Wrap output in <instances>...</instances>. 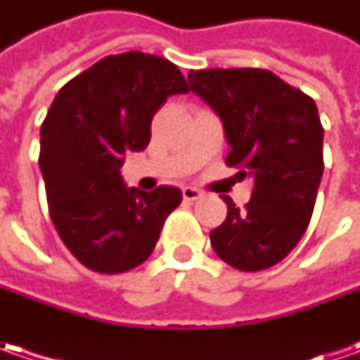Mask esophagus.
I'll return each mask as SVG.
<instances>
[{"mask_svg": "<svg viewBox=\"0 0 360 360\" xmlns=\"http://www.w3.org/2000/svg\"><path fill=\"white\" fill-rule=\"evenodd\" d=\"M182 196H184V200L194 202V200H198V198H200L202 192L198 190V188H194V186H184V188H182Z\"/></svg>", "mask_w": 360, "mask_h": 360, "instance_id": "esophagus-1", "label": "esophagus"}]
</instances>
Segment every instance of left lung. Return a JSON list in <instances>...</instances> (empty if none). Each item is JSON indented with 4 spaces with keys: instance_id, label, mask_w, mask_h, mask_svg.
Here are the masks:
<instances>
[{
    "instance_id": "8db88e82",
    "label": "left lung",
    "mask_w": 360,
    "mask_h": 360,
    "mask_svg": "<svg viewBox=\"0 0 360 360\" xmlns=\"http://www.w3.org/2000/svg\"><path fill=\"white\" fill-rule=\"evenodd\" d=\"M188 82L224 124L226 164L255 180L244 210L222 196L229 214L210 232V244L234 269H270L297 246L314 210L325 170L316 104L258 68L198 70Z\"/></svg>"
}]
</instances>
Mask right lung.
Listing matches in <instances>:
<instances>
[{
  "label": "right lung",
  "instance_id": "obj_1",
  "mask_svg": "<svg viewBox=\"0 0 360 360\" xmlns=\"http://www.w3.org/2000/svg\"><path fill=\"white\" fill-rule=\"evenodd\" d=\"M188 94L180 70L142 51L108 56L58 91L41 124L39 168L51 222L86 269L120 274L152 255L182 192L126 188V152L150 142V124L168 96Z\"/></svg>",
  "mask_w": 360,
  "mask_h": 360
}]
</instances>
